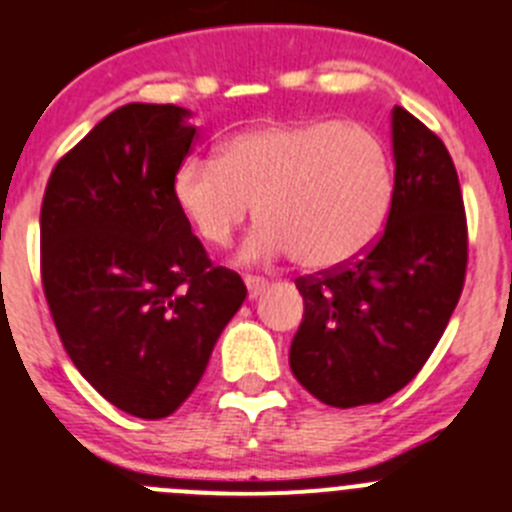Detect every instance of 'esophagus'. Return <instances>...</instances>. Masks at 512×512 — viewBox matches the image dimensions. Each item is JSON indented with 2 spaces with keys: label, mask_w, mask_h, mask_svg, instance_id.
<instances>
[{
  "label": "esophagus",
  "mask_w": 512,
  "mask_h": 512,
  "mask_svg": "<svg viewBox=\"0 0 512 512\" xmlns=\"http://www.w3.org/2000/svg\"><path fill=\"white\" fill-rule=\"evenodd\" d=\"M245 285H247V295H250V300H255L257 295L265 293L267 280H265V278H257V275H247Z\"/></svg>",
  "instance_id": "esophagus-1"
}]
</instances>
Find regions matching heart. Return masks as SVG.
Listing matches in <instances>:
<instances>
[{"label": "heart", "instance_id": "heart-1", "mask_svg": "<svg viewBox=\"0 0 512 512\" xmlns=\"http://www.w3.org/2000/svg\"><path fill=\"white\" fill-rule=\"evenodd\" d=\"M394 161L374 131L343 121H267L222 143L219 159H186L171 197L191 232L227 247L255 204L245 262L293 255L328 272L361 260L384 234Z\"/></svg>", "mask_w": 512, "mask_h": 512}]
</instances>
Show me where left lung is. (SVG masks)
Segmentation results:
<instances>
[{
  "mask_svg": "<svg viewBox=\"0 0 512 512\" xmlns=\"http://www.w3.org/2000/svg\"><path fill=\"white\" fill-rule=\"evenodd\" d=\"M391 143L396 194L379 242L351 265L295 280L305 313L290 369L338 409L404 389L432 356L465 285L467 219L450 151L399 105Z\"/></svg>",
  "mask_w": 512,
  "mask_h": 512,
  "instance_id": "obj_1",
  "label": "left lung"
}]
</instances>
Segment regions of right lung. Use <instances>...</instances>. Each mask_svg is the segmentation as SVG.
I'll list each match as a JSON object with an SVG mask.
<instances>
[{
	"label": "right lung",
	"instance_id": "right-lung-1",
	"mask_svg": "<svg viewBox=\"0 0 512 512\" xmlns=\"http://www.w3.org/2000/svg\"><path fill=\"white\" fill-rule=\"evenodd\" d=\"M189 116L123 105L57 161L42 199V288L62 346L103 399L141 419L184 404L247 298L171 197L197 136Z\"/></svg>",
	"mask_w": 512,
	"mask_h": 512
}]
</instances>
